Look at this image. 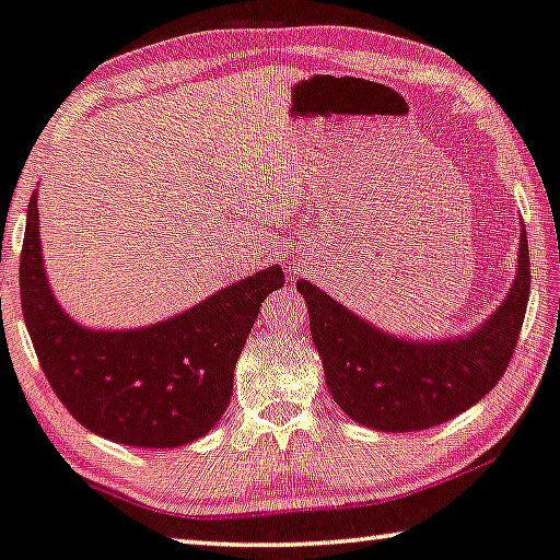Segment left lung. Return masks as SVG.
Returning a JSON list of instances; mask_svg holds the SVG:
<instances>
[{
	"label": "left lung",
	"mask_w": 560,
	"mask_h": 560,
	"mask_svg": "<svg viewBox=\"0 0 560 560\" xmlns=\"http://www.w3.org/2000/svg\"><path fill=\"white\" fill-rule=\"evenodd\" d=\"M334 402L382 432H417L453 420L503 377L521 337L530 294L528 236L521 231L518 273L505 302L470 334L412 341L374 329L308 281H296Z\"/></svg>",
	"instance_id": "left-lung-1"
}]
</instances>
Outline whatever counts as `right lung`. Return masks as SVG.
Wrapping results in <instances>:
<instances>
[{"instance_id":"add662e5","label":"right lung","mask_w":560,"mask_h":560,"mask_svg":"<svg viewBox=\"0 0 560 560\" xmlns=\"http://www.w3.org/2000/svg\"><path fill=\"white\" fill-rule=\"evenodd\" d=\"M281 287V266H269L153 327L85 329L49 291L32 194L20 256L24 324L67 412L105 440L178 447L203 438L231 402L233 370L261 302Z\"/></svg>"}]
</instances>
